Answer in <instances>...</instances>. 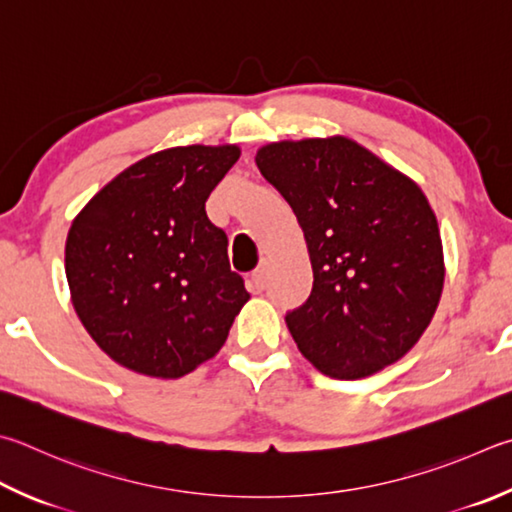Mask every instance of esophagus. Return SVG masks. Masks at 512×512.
I'll return each instance as SVG.
<instances>
[{
    "instance_id": "esophagus-1",
    "label": "esophagus",
    "mask_w": 512,
    "mask_h": 512,
    "mask_svg": "<svg viewBox=\"0 0 512 512\" xmlns=\"http://www.w3.org/2000/svg\"><path fill=\"white\" fill-rule=\"evenodd\" d=\"M266 282H268V262H262V266L255 268V271L250 273L248 284L255 293H259V291H264V288H266Z\"/></svg>"
}]
</instances>
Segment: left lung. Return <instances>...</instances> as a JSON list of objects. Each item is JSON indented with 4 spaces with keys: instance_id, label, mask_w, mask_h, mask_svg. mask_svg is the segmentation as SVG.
I'll list each match as a JSON object with an SVG mask.
<instances>
[{
    "instance_id": "8db88e82",
    "label": "left lung",
    "mask_w": 512,
    "mask_h": 512,
    "mask_svg": "<svg viewBox=\"0 0 512 512\" xmlns=\"http://www.w3.org/2000/svg\"><path fill=\"white\" fill-rule=\"evenodd\" d=\"M255 163L309 248L311 295L286 315L302 356L340 380L401 360L432 322L445 280L423 190L347 136L268 143Z\"/></svg>"
}]
</instances>
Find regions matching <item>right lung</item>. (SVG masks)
<instances>
[{
    "label": "right lung",
    "instance_id": "add662e5",
    "mask_svg": "<svg viewBox=\"0 0 512 512\" xmlns=\"http://www.w3.org/2000/svg\"><path fill=\"white\" fill-rule=\"evenodd\" d=\"M239 154V145L150 154L73 219L64 246L73 309L118 365L170 380L224 347L250 293L206 201Z\"/></svg>",
    "mask_w": 512,
    "mask_h": 512
}]
</instances>
